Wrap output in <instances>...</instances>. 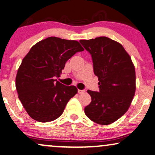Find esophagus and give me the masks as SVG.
Wrapping results in <instances>:
<instances>
[{
  "label": "esophagus",
  "instance_id": "obj_1",
  "mask_svg": "<svg viewBox=\"0 0 155 155\" xmlns=\"http://www.w3.org/2000/svg\"><path fill=\"white\" fill-rule=\"evenodd\" d=\"M78 93H79V94H84V93H85V90H80V89H79V90H78Z\"/></svg>",
  "mask_w": 155,
  "mask_h": 155
}]
</instances>
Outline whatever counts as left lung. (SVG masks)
<instances>
[{
  "mask_svg": "<svg viewBox=\"0 0 155 155\" xmlns=\"http://www.w3.org/2000/svg\"><path fill=\"white\" fill-rule=\"evenodd\" d=\"M91 54L99 91L87 92L91 104L84 112L100 125H109L123 116L135 93V69L130 55L119 42L106 37L79 41Z\"/></svg>",
  "mask_w": 155,
  "mask_h": 155,
  "instance_id": "8db88e82",
  "label": "left lung"
}]
</instances>
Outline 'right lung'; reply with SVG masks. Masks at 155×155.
Wrapping results in <instances>:
<instances>
[{"label":"right lung","instance_id":"1","mask_svg":"<svg viewBox=\"0 0 155 155\" xmlns=\"http://www.w3.org/2000/svg\"><path fill=\"white\" fill-rule=\"evenodd\" d=\"M84 49L76 40L49 37L33 46L22 59L15 78L18 98L28 115L38 122L56 120L77 94L74 86H65L60 77L68 59Z\"/></svg>","mask_w":155,"mask_h":155}]
</instances>
